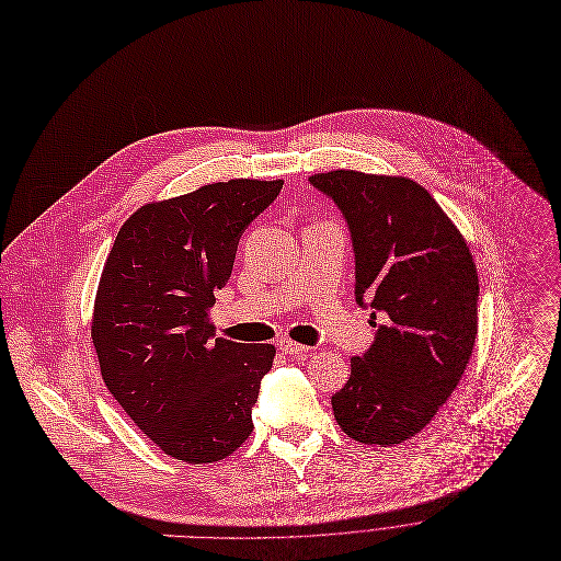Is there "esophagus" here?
I'll use <instances>...</instances> for the list:
<instances>
[{
  "mask_svg": "<svg viewBox=\"0 0 561 561\" xmlns=\"http://www.w3.org/2000/svg\"><path fill=\"white\" fill-rule=\"evenodd\" d=\"M277 346H279L284 353H288V355H307V353L311 351V346L297 344V342H293V340H288V337L279 340V342H277Z\"/></svg>",
  "mask_w": 561,
  "mask_h": 561,
  "instance_id": "34e87169",
  "label": "esophagus"
}]
</instances>
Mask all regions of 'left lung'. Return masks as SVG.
Returning a JSON list of instances; mask_svg holds the SVG:
<instances>
[{"mask_svg":"<svg viewBox=\"0 0 561 561\" xmlns=\"http://www.w3.org/2000/svg\"><path fill=\"white\" fill-rule=\"evenodd\" d=\"M309 181L348 226L355 301L382 318L331 398L333 416L358 443H402L436 416L470 363L479 301L470 248L412 179L333 170Z\"/></svg>","mask_w":561,"mask_h":561,"instance_id":"obj_1","label":"left lung"}]
</instances>
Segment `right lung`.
Returning a JSON list of instances; mask_svg holds the SVG:
<instances>
[{
	"label": "right lung",
	"mask_w": 561,
	"mask_h": 561,
	"mask_svg": "<svg viewBox=\"0 0 561 561\" xmlns=\"http://www.w3.org/2000/svg\"><path fill=\"white\" fill-rule=\"evenodd\" d=\"M284 181L232 179L138 208L100 277L91 337L112 396L165 454L215 463L252 432L273 344L215 337L241 232Z\"/></svg>",
	"instance_id": "1"
}]
</instances>
